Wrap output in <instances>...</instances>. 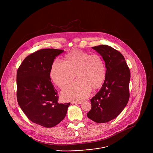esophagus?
<instances>
[{
  "instance_id": "34e87169",
  "label": "esophagus",
  "mask_w": 153,
  "mask_h": 153,
  "mask_svg": "<svg viewBox=\"0 0 153 153\" xmlns=\"http://www.w3.org/2000/svg\"><path fill=\"white\" fill-rule=\"evenodd\" d=\"M81 103H82V101H72L71 102V104H80Z\"/></svg>"
}]
</instances>
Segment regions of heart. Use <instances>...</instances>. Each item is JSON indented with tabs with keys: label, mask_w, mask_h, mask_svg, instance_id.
Returning a JSON list of instances; mask_svg holds the SVG:
<instances>
[{
	"label": "heart",
	"mask_w": 153,
	"mask_h": 153,
	"mask_svg": "<svg viewBox=\"0 0 153 153\" xmlns=\"http://www.w3.org/2000/svg\"><path fill=\"white\" fill-rule=\"evenodd\" d=\"M78 80L62 91L66 100L85 98L92 88L101 87L106 76V68L102 57L75 49L66 55L64 62L55 61L52 64L50 75L53 82L63 88L71 83L76 76Z\"/></svg>",
	"instance_id": "heart-1"
}]
</instances>
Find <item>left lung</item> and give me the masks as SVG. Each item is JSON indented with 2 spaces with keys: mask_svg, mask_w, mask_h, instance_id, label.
I'll return each mask as SVG.
<instances>
[{
  "mask_svg": "<svg viewBox=\"0 0 153 153\" xmlns=\"http://www.w3.org/2000/svg\"><path fill=\"white\" fill-rule=\"evenodd\" d=\"M92 48L102 57L107 70L102 87L90 100L92 107L87 117L105 123L116 118L128 103L130 71L123 55L113 48L102 45Z\"/></svg>",
  "mask_w": 153,
  "mask_h": 153,
  "instance_id": "left-lung-1",
  "label": "left lung"
}]
</instances>
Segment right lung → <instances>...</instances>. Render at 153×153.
Listing matches in <instances>:
<instances>
[{
	"label": "right lung",
	"mask_w": 153,
	"mask_h": 153,
	"mask_svg": "<svg viewBox=\"0 0 153 153\" xmlns=\"http://www.w3.org/2000/svg\"><path fill=\"white\" fill-rule=\"evenodd\" d=\"M64 50L42 49L27 56L17 71L19 105L33 123L46 128L62 121L70 103H58V92L50 77L54 59Z\"/></svg>",
	"instance_id": "right-lung-1"
}]
</instances>
